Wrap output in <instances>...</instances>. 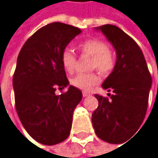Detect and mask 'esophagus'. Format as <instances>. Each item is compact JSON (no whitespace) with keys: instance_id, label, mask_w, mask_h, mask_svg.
I'll return each instance as SVG.
<instances>
[{"instance_id":"esophagus-1","label":"esophagus","mask_w":158,"mask_h":158,"mask_svg":"<svg viewBox=\"0 0 158 158\" xmlns=\"http://www.w3.org/2000/svg\"><path fill=\"white\" fill-rule=\"evenodd\" d=\"M91 94V93L90 92H88V91H83L82 92V95H83V97H86V96H88V95H90Z\"/></svg>"}]
</instances>
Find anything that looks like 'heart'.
<instances>
[{
    "instance_id": "heart-1",
    "label": "heart",
    "mask_w": 158,
    "mask_h": 158,
    "mask_svg": "<svg viewBox=\"0 0 158 158\" xmlns=\"http://www.w3.org/2000/svg\"><path fill=\"white\" fill-rule=\"evenodd\" d=\"M82 54L91 56V68H96L104 75L110 74L115 66V58L108 45L99 39H88L78 46ZM76 56L71 49L65 48L61 55V63L67 73H72L76 65ZM99 82V76L96 73L77 74L70 80L71 85L81 90H90Z\"/></svg>"
}]
</instances>
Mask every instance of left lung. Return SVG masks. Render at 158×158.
I'll use <instances>...</instances> for the list:
<instances>
[{
    "instance_id": "left-lung-1",
    "label": "left lung",
    "mask_w": 158,
    "mask_h": 158,
    "mask_svg": "<svg viewBox=\"0 0 158 158\" xmlns=\"http://www.w3.org/2000/svg\"><path fill=\"white\" fill-rule=\"evenodd\" d=\"M95 30L102 31L116 50L113 71L102 84L114 94L110 98L95 94L98 107L92 122L96 136L110 143L126 139L142 123L148 106L152 77L138 44L115 25L107 24Z\"/></svg>"
}]
</instances>
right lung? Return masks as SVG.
I'll return each instance as SVG.
<instances>
[{
    "instance_id": "add662e5",
    "label": "right lung",
    "mask_w": 158,
    "mask_h": 158,
    "mask_svg": "<svg viewBox=\"0 0 158 158\" xmlns=\"http://www.w3.org/2000/svg\"><path fill=\"white\" fill-rule=\"evenodd\" d=\"M81 32L68 24H48L25 42L18 56L13 76L16 110L29 135L45 145L67 139L74 110L82 98L81 91L72 85L62 94H55L69 84L62 52Z\"/></svg>"
}]
</instances>
